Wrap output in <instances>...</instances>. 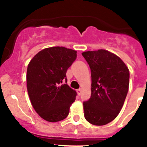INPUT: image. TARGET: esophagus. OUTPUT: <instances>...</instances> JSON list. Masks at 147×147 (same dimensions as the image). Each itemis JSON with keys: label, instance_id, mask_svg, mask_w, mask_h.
<instances>
[{"label": "esophagus", "instance_id": "obj_1", "mask_svg": "<svg viewBox=\"0 0 147 147\" xmlns=\"http://www.w3.org/2000/svg\"><path fill=\"white\" fill-rule=\"evenodd\" d=\"M76 92H77V94L79 95V96L81 95V89H78L77 90H76Z\"/></svg>", "mask_w": 147, "mask_h": 147}]
</instances>
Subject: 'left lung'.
Segmentation results:
<instances>
[{
	"instance_id": "obj_1",
	"label": "left lung",
	"mask_w": 147,
	"mask_h": 147,
	"mask_svg": "<svg viewBox=\"0 0 147 147\" xmlns=\"http://www.w3.org/2000/svg\"><path fill=\"white\" fill-rule=\"evenodd\" d=\"M91 71V96L83 103L85 118L93 125L117 117L127 96L129 71L122 59L105 49L82 53Z\"/></svg>"
}]
</instances>
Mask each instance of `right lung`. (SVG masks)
<instances>
[{
    "label": "right lung",
    "instance_id": "right-lung-1",
    "mask_svg": "<svg viewBox=\"0 0 147 147\" xmlns=\"http://www.w3.org/2000/svg\"><path fill=\"white\" fill-rule=\"evenodd\" d=\"M76 58L75 50L65 47L42 49L28 65L26 85L28 96L34 110L49 122L65 119L76 92L67 84L66 72Z\"/></svg>",
    "mask_w": 147,
    "mask_h": 147
}]
</instances>
